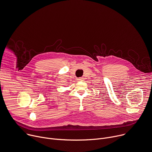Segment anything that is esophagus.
Here are the masks:
<instances>
[{
	"label": "esophagus",
	"mask_w": 152,
	"mask_h": 152,
	"mask_svg": "<svg viewBox=\"0 0 152 152\" xmlns=\"http://www.w3.org/2000/svg\"><path fill=\"white\" fill-rule=\"evenodd\" d=\"M77 80H78V81H83V77H80Z\"/></svg>",
	"instance_id": "esophagus-1"
}]
</instances>
